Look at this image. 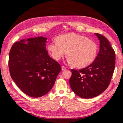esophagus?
<instances>
[{
  "label": "esophagus",
  "mask_w": 123,
  "mask_h": 123,
  "mask_svg": "<svg viewBox=\"0 0 123 123\" xmlns=\"http://www.w3.org/2000/svg\"><path fill=\"white\" fill-rule=\"evenodd\" d=\"M66 69V67H64V66H62V70H64V69Z\"/></svg>",
  "instance_id": "obj_1"
}]
</instances>
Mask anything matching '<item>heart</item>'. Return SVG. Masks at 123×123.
Listing matches in <instances>:
<instances>
[{"mask_svg": "<svg viewBox=\"0 0 123 123\" xmlns=\"http://www.w3.org/2000/svg\"><path fill=\"white\" fill-rule=\"evenodd\" d=\"M55 41L48 45L52 57L59 61L67 51L68 61L76 68H82L90 65L96 58L98 45L87 37L75 33L60 35Z\"/></svg>", "mask_w": 123, "mask_h": 123, "instance_id": "obj_1", "label": "heart"}]
</instances>
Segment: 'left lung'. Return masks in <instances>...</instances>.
<instances>
[{
  "label": "left lung",
  "instance_id": "1",
  "mask_svg": "<svg viewBox=\"0 0 123 123\" xmlns=\"http://www.w3.org/2000/svg\"><path fill=\"white\" fill-rule=\"evenodd\" d=\"M100 41V50L94 62L78 70L72 69L69 79L71 89L82 98H92L100 94L109 86L114 70L116 55L105 36L95 33Z\"/></svg>",
  "mask_w": 123,
  "mask_h": 123
}]
</instances>
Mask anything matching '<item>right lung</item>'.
Here are the masks:
<instances>
[{"instance_id":"obj_1","label":"right lung","mask_w":123,"mask_h":123,"mask_svg":"<svg viewBox=\"0 0 123 123\" xmlns=\"http://www.w3.org/2000/svg\"><path fill=\"white\" fill-rule=\"evenodd\" d=\"M47 39L42 36L22 39L14 43L9 53L11 78L23 92L31 97L49 92L61 70L60 64L48 55Z\"/></svg>"}]
</instances>
